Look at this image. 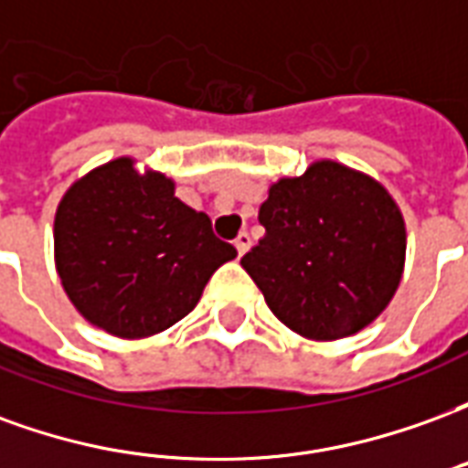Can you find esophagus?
Listing matches in <instances>:
<instances>
[{
	"instance_id": "esophagus-1",
	"label": "esophagus",
	"mask_w": 468,
	"mask_h": 468,
	"mask_svg": "<svg viewBox=\"0 0 468 468\" xmlns=\"http://www.w3.org/2000/svg\"><path fill=\"white\" fill-rule=\"evenodd\" d=\"M235 248H238V255H245V250L250 248V235L245 233H238V238H235Z\"/></svg>"
}]
</instances>
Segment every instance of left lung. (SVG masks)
<instances>
[{
  "label": "left lung",
  "mask_w": 468,
  "mask_h": 468,
  "mask_svg": "<svg viewBox=\"0 0 468 468\" xmlns=\"http://www.w3.org/2000/svg\"><path fill=\"white\" fill-rule=\"evenodd\" d=\"M265 235L240 258L291 331L335 341L371 324L399 288L406 228L391 195L351 167L321 160L271 187Z\"/></svg>",
  "instance_id": "left-lung-1"
}]
</instances>
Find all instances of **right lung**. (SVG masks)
<instances>
[{
	"mask_svg": "<svg viewBox=\"0 0 468 468\" xmlns=\"http://www.w3.org/2000/svg\"><path fill=\"white\" fill-rule=\"evenodd\" d=\"M238 250L210 218L175 197L173 180L130 157L75 183L55 218L57 273L90 324L120 338L160 334L193 311Z\"/></svg>",
	"mask_w": 468,
	"mask_h": 468,
	"instance_id": "obj_1",
	"label": "right lung"
}]
</instances>
